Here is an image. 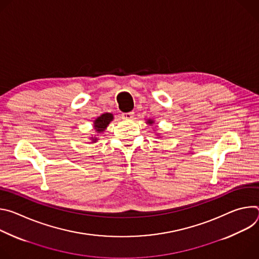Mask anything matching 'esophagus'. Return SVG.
<instances>
[{
  "label": "esophagus",
  "mask_w": 259,
  "mask_h": 259,
  "mask_svg": "<svg viewBox=\"0 0 259 259\" xmlns=\"http://www.w3.org/2000/svg\"><path fill=\"white\" fill-rule=\"evenodd\" d=\"M133 116H134V113L133 112H129V113H123L121 117H122L123 120H130V119L133 118Z\"/></svg>",
  "instance_id": "1"
}]
</instances>
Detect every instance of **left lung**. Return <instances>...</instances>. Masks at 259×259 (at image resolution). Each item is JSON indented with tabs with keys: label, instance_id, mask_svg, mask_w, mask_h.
Wrapping results in <instances>:
<instances>
[{
	"label": "left lung",
	"instance_id": "left-lung-1",
	"mask_svg": "<svg viewBox=\"0 0 259 259\" xmlns=\"http://www.w3.org/2000/svg\"><path fill=\"white\" fill-rule=\"evenodd\" d=\"M147 122H149V124H153V123H154L152 120H149V121H147Z\"/></svg>",
	"mask_w": 259,
	"mask_h": 259
}]
</instances>
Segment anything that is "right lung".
<instances>
[{
  "label": "right lung",
  "mask_w": 259,
  "mask_h": 259,
  "mask_svg": "<svg viewBox=\"0 0 259 259\" xmlns=\"http://www.w3.org/2000/svg\"><path fill=\"white\" fill-rule=\"evenodd\" d=\"M113 120V115L112 114H103L100 117H98L95 121H94V128L97 132H102L104 131V129L107 127V125L110 123V121ZM96 138L93 139V141H95Z\"/></svg>",
  "instance_id": "add662e5"
}]
</instances>
